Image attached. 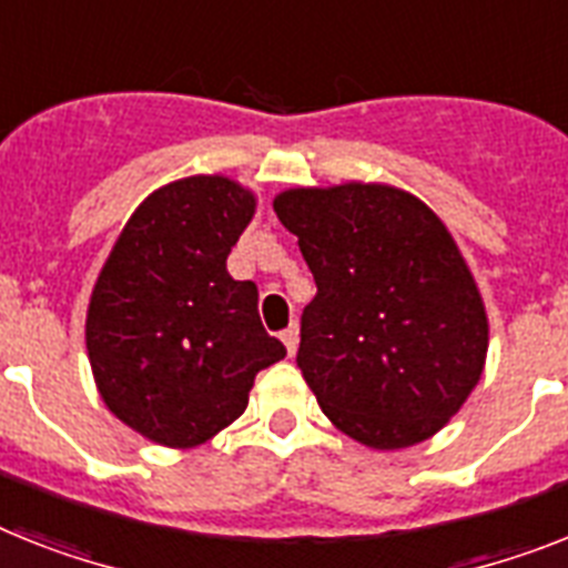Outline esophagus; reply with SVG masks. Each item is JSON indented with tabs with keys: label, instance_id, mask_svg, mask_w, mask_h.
Segmentation results:
<instances>
[{
	"label": "esophagus",
	"instance_id": "esophagus-1",
	"mask_svg": "<svg viewBox=\"0 0 568 568\" xmlns=\"http://www.w3.org/2000/svg\"><path fill=\"white\" fill-rule=\"evenodd\" d=\"M281 342H284V348H287L290 357H293L295 348H298V327L290 325L287 331H281Z\"/></svg>",
	"mask_w": 568,
	"mask_h": 568
}]
</instances>
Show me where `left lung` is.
<instances>
[{"mask_svg": "<svg viewBox=\"0 0 568 568\" xmlns=\"http://www.w3.org/2000/svg\"><path fill=\"white\" fill-rule=\"evenodd\" d=\"M316 295L298 368L327 420L372 449L442 433L485 372L487 313L449 229L386 182L275 194Z\"/></svg>", "mask_w": 568, "mask_h": 568, "instance_id": "8db88e82", "label": "left lung"}]
</instances>
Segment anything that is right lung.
Instances as JSON below:
<instances>
[{
    "label": "right lung",
    "instance_id": "right-lung-1",
    "mask_svg": "<svg viewBox=\"0 0 568 568\" xmlns=\"http://www.w3.org/2000/svg\"><path fill=\"white\" fill-rule=\"evenodd\" d=\"M257 196L223 173L168 182L130 214L98 273L87 354L106 409L171 449L241 418L255 374L287 357L257 316V287L226 257Z\"/></svg>",
    "mask_w": 568,
    "mask_h": 568
}]
</instances>
